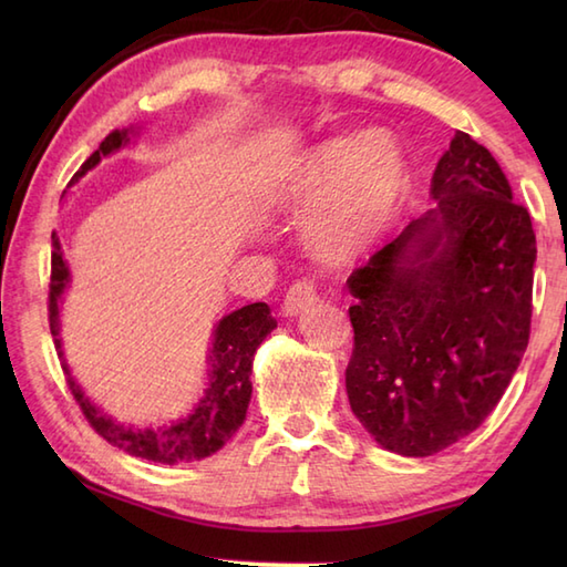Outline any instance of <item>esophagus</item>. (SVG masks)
<instances>
[{
	"instance_id": "esophagus-1",
	"label": "esophagus",
	"mask_w": 567,
	"mask_h": 567,
	"mask_svg": "<svg viewBox=\"0 0 567 567\" xmlns=\"http://www.w3.org/2000/svg\"><path fill=\"white\" fill-rule=\"evenodd\" d=\"M319 302V292H317V285L311 280H302V282H295L290 290L285 295V302H282V315L285 317H297L307 311L311 305Z\"/></svg>"
}]
</instances>
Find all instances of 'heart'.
I'll use <instances>...</instances> for the list:
<instances>
[{
    "instance_id": "1",
    "label": "heart",
    "mask_w": 567,
    "mask_h": 567,
    "mask_svg": "<svg viewBox=\"0 0 567 567\" xmlns=\"http://www.w3.org/2000/svg\"><path fill=\"white\" fill-rule=\"evenodd\" d=\"M409 185L400 143L388 134L339 136L307 151L282 183L290 207H309V234L331 258L370 248L388 231Z\"/></svg>"
}]
</instances>
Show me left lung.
Here are the masks:
<instances>
[{
	"mask_svg": "<svg viewBox=\"0 0 567 567\" xmlns=\"http://www.w3.org/2000/svg\"><path fill=\"white\" fill-rule=\"evenodd\" d=\"M433 209L348 277L346 392L382 449L426 457L489 416L532 329V216L463 131L431 177Z\"/></svg>",
	"mask_w": 567,
	"mask_h": 567,
	"instance_id": "8db88e82",
	"label": "left lung"
}]
</instances>
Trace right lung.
Masks as SVG:
<instances>
[{
    "mask_svg": "<svg viewBox=\"0 0 567 567\" xmlns=\"http://www.w3.org/2000/svg\"><path fill=\"white\" fill-rule=\"evenodd\" d=\"M138 136V128H122L112 131L100 148L94 151L87 161L82 163L80 171L72 175L70 185L80 183L82 175H87L92 167H97L102 158L116 151L126 148L131 138ZM53 252H51V295H48V319H51V333L55 341L58 358L63 360V370L70 384V392L75 396L82 414L87 416L92 429L100 433L102 439L110 441L116 449H122L131 455L143 457V461L175 465V463H192L202 461V457L214 455L224 449L226 441L234 436L246 421V412L250 404V372H252V358L260 343L265 341L277 321L270 315V307L265 302L246 305L231 315L219 319L212 333V346L207 353V390L202 392L197 404L189 409L185 416H179L171 424L161 426H134L122 424V421L112 419L102 412L100 404H94L84 390L72 378L70 365L63 358V339H60V305H63V295L70 287V268L63 258V246L60 238L51 236Z\"/></svg>",
    "mask_w": 567,
    "mask_h": 567,
    "instance_id": "right-lung-1",
    "label": "right lung"
}]
</instances>
